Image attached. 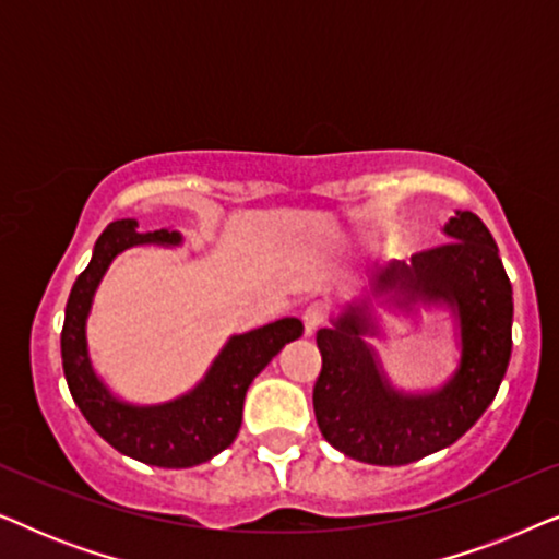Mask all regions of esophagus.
I'll return each mask as SVG.
<instances>
[{
    "instance_id": "1",
    "label": "esophagus",
    "mask_w": 559,
    "mask_h": 559,
    "mask_svg": "<svg viewBox=\"0 0 559 559\" xmlns=\"http://www.w3.org/2000/svg\"><path fill=\"white\" fill-rule=\"evenodd\" d=\"M325 320H328V310H325V305L312 302V305H308V308L302 310V325H305V333H308V335L316 333L318 328L325 323Z\"/></svg>"
}]
</instances>
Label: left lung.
Segmentation results:
<instances>
[{
    "instance_id": "left-lung-1",
    "label": "left lung",
    "mask_w": 559,
    "mask_h": 559,
    "mask_svg": "<svg viewBox=\"0 0 559 559\" xmlns=\"http://www.w3.org/2000/svg\"><path fill=\"white\" fill-rule=\"evenodd\" d=\"M445 243L419 251L409 264L371 272V289L396 308L417 302L448 308L461 328V361L432 392H400L389 384L366 335H379L369 312L354 308L318 331L323 369L312 407L323 438L343 455L371 465H407L463 438L499 392L511 358L514 300L499 247L484 221L455 211Z\"/></svg>"
}]
</instances>
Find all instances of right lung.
Masks as SVG:
<instances>
[{
    "mask_svg": "<svg viewBox=\"0 0 559 559\" xmlns=\"http://www.w3.org/2000/svg\"><path fill=\"white\" fill-rule=\"evenodd\" d=\"M180 241V231L170 228L140 234L134 218L111 221L98 236L88 266L73 282L60 333L68 389L88 425L119 453L159 468H193L231 445L239 435L249 384L285 343L302 335L297 318H282L257 331L231 335L205 377L178 400L140 407L111 394L91 366L86 343V318L98 282L124 249L140 243L178 247Z\"/></svg>",
    "mask_w": 559,
    "mask_h": 559,
    "instance_id": "1",
    "label": "right lung"
}]
</instances>
